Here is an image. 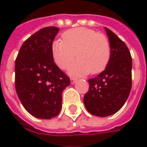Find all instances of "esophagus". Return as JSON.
Returning <instances> with one entry per match:
<instances>
[{"label":"esophagus","instance_id":"34e87169","mask_svg":"<svg viewBox=\"0 0 147 147\" xmlns=\"http://www.w3.org/2000/svg\"><path fill=\"white\" fill-rule=\"evenodd\" d=\"M77 79L76 78H74V77H72V78H71V83H72V84H74V83L76 82Z\"/></svg>","mask_w":147,"mask_h":147}]
</instances>
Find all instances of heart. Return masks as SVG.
I'll return each mask as SVG.
<instances>
[{
    "instance_id": "b5f03b06",
    "label": "heart",
    "mask_w": 147,
    "mask_h": 147,
    "mask_svg": "<svg viewBox=\"0 0 147 147\" xmlns=\"http://www.w3.org/2000/svg\"><path fill=\"white\" fill-rule=\"evenodd\" d=\"M62 40L54 41L52 53L56 64L67 69L77 57L80 60L71 67L69 72L83 76L98 74L105 70L111 57L110 42L105 34L85 27L66 30Z\"/></svg>"
}]
</instances>
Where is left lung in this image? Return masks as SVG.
Returning a JSON list of instances; mask_svg holds the SVG:
<instances>
[{"label": "left lung", "mask_w": 147, "mask_h": 147, "mask_svg": "<svg viewBox=\"0 0 147 147\" xmlns=\"http://www.w3.org/2000/svg\"><path fill=\"white\" fill-rule=\"evenodd\" d=\"M111 46V57L105 69L88 80V92L83 98L90 113L108 117L120 110L131 89L132 59L126 44L105 27Z\"/></svg>", "instance_id": "left-lung-1"}]
</instances>
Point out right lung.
Wrapping results in <instances>:
<instances>
[{"instance_id":"1","label":"right lung","mask_w":147,"mask_h":147,"mask_svg":"<svg viewBox=\"0 0 147 147\" xmlns=\"http://www.w3.org/2000/svg\"><path fill=\"white\" fill-rule=\"evenodd\" d=\"M59 31L44 27L21 46L15 64V86L26 110L39 119L57 116L62 107V92L70 79L54 63L52 45Z\"/></svg>"}]
</instances>
